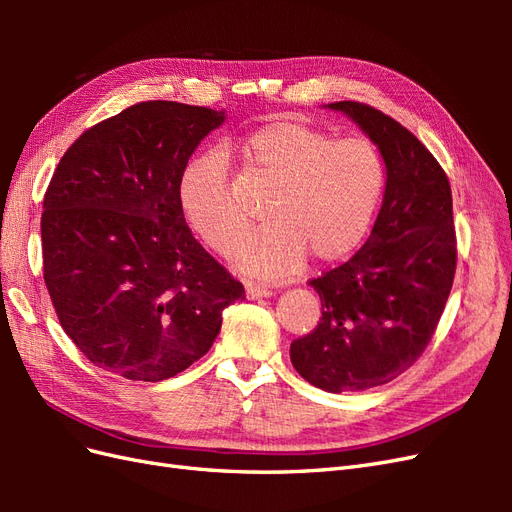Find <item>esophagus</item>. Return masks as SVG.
I'll list each match as a JSON object with an SVG mask.
<instances>
[{"instance_id":"34e87169","label":"esophagus","mask_w":512,"mask_h":512,"mask_svg":"<svg viewBox=\"0 0 512 512\" xmlns=\"http://www.w3.org/2000/svg\"><path fill=\"white\" fill-rule=\"evenodd\" d=\"M245 294H247V299H262V297H271V290L265 288V286H260V284L250 282L245 286Z\"/></svg>"}]
</instances>
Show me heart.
<instances>
[{
	"label": "heart",
	"mask_w": 512,
	"mask_h": 512,
	"mask_svg": "<svg viewBox=\"0 0 512 512\" xmlns=\"http://www.w3.org/2000/svg\"><path fill=\"white\" fill-rule=\"evenodd\" d=\"M245 166L273 183L262 205L269 224L247 237L235 262L258 277H282L305 254L333 262L361 243L386 183L378 147L367 138H333L301 119H273L239 141ZM179 203L196 235L218 254H230L247 230V215L230 194L222 153L188 162Z\"/></svg>",
	"instance_id": "1"
}]
</instances>
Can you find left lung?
<instances>
[{"label": "left lung", "instance_id": "1", "mask_svg": "<svg viewBox=\"0 0 512 512\" xmlns=\"http://www.w3.org/2000/svg\"><path fill=\"white\" fill-rule=\"evenodd\" d=\"M386 164L380 213L348 262L309 280L318 327L290 344L294 369L322 391H365L395 380L429 346L457 267L451 183L418 138L378 108L344 100Z\"/></svg>", "mask_w": 512, "mask_h": 512}]
</instances>
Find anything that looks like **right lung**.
Wrapping results in <instances>:
<instances>
[{"label": "right lung", "instance_id": "obj_1", "mask_svg": "<svg viewBox=\"0 0 512 512\" xmlns=\"http://www.w3.org/2000/svg\"><path fill=\"white\" fill-rule=\"evenodd\" d=\"M222 123L224 111L207 106L138 102L76 138L46 188V290L76 348L115 376H177L245 297L179 203L183 168Z\"/></svg>", "mask_w": 512, "mask_h": 512}]
</instances>
